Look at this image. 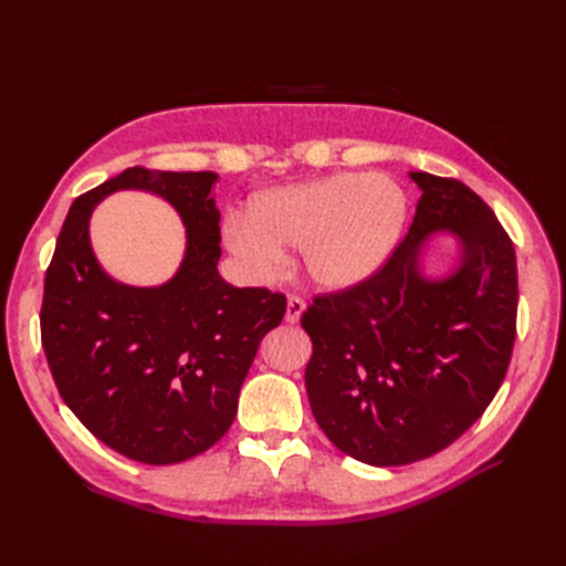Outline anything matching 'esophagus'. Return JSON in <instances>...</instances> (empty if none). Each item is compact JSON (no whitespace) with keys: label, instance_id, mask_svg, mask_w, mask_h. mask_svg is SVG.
<instances>
[{"label":"esophagus","instance_id":"obj_1","mask_svg":"<svg viewBox=\"0 0 566 566\" xmlns=\"http://www.w3.org/2000/svg\"><path fill=\"white\" fill-rule=\"evenodd\" d=\"M304 310H306L304 300H300V297H295V295H290V297H287V310H285V321H287V323H297L300 316L304 314Z\"/></svg>","mask_w":566,"mask_h":566}]
</instances>
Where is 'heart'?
Wrapping results in <instances>:
<instances>
[{"mask_svg":"<svg viewBox=\"0 0 566 566\" xmlns=\"http://www.w3.org/2000/svg\"><path fill=\"white\" fill-rule=\"evenodd\" d=\"M408 219V193L385 172H337L297 186L271 188L231 212L224 243L252 279H271L283 250H300L316 287L349 290L378 273Z\"/></svg>","mask_w":566,"mask_h":566,"instance_id":"obj_1","label":"heart"}]
</instances>
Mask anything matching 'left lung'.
<instances>
[{
	"instance_id": "8db88e82",
	"label": "left lung",
	"mask_w": 566,
	"mask_h": 566,
	"mask_svg": "<svg viewBox=\"0 0 566 566\" xmlns=\"http://www.w3.org/2000/svg\"><path fill=\"white\" fill-rule=\"evenodd\" d=\"M413 224L366 283L318 295L302 314L312 413L335 447L375 468L430 458L482 418L517 335V262L493 210L458 181L410 172ZM434 234L461 241L447 277L427 280Z\"/></svg>"
}]
</instances>
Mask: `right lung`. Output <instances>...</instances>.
I'll return each instance as SVG.
<instances>
[{"instance_id": "right-lung-1", "label": "right lung", "mask_w": 566, "mask_h": 566, "mask_svg": "<svg viewBox=\"0 0 566 566\" xmlns=\"http://www.w3.org/2000/svg\"><path fill=\"white\" fill-rule=\"evenodd\" d=\"M214 172L129 167L80 196L46 269L42 347L61 399L87 430L132 460L172 465L227 434L262 337L285 295L219 276ZM167 199L187 227L176 276L156 289L117 284L88 241L95 205L115 190Z\"/></svg>"}]
</instances>
